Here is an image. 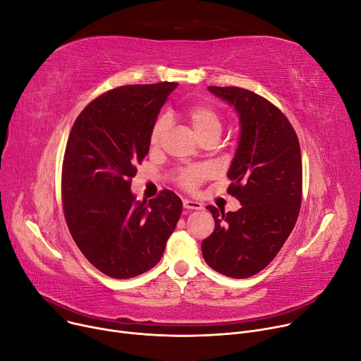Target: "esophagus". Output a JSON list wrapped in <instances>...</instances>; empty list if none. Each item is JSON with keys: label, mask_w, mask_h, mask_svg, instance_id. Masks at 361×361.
Returning a JSON list of instances; mask_svg holds the SVG:
<instances>
[{"label": "esophagus", "mask_w": 361, "mask_h": 361, "mask_svg": "<svg viewBox=\"0 0 361 361\" xmlns=\"http://www.w3.org/2000/svg\"><path fill=\"white\" fill-rule=\"evenodd\" d=\"M183 208L185 209H195V211H200L202 209V204L198 202V201H190V200H183Z\"/></svg>", "instance_id": "esophagus-1"}]
</instances>
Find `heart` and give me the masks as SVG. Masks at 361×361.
<instances>
[{"instance_id":"heart-1","label":"heart","mask_w":361,"mask_h":361,"mask_svg":"<svg viewBox=\"0 0 361 361\" xmlns=\"http://www.w3.org/2000/svg\"><path fill=\"white\" fill-rule=\"evenodd\" d=\"M186 118L193 128V131L197 133V135L201 138L202 142L208 140V138H218L221 131H223V118L218 114V111L209 105L200 104V105H193L186 111ZM169 128V117L168 116H160L149 135V142L150 146H157L164 133ZM209 176V169L207 166H188V168H182L176 171L175 173V180L176 183L186 189V190H195L198 186Z\"/></svg>"}]
</instances>
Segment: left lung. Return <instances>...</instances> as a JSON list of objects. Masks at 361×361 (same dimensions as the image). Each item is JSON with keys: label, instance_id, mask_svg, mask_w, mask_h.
<instances>
[{"label": "left lung", "instance_id": "left-lung-1", "mask_svg": "<svg viewBox=\"0 0 361 361\" xmlns=\"http://www.w3.org/2000/svg\"><path fill=\"white\" fill-rule=\"evenodd\" d=\"M233 104L241 135L228 171L227 192L241 208L209 205L215 230L202 241V256L215 271L245 279L262 271L292 233L302 202V159L298 135L282 111L237 87H208Z\"/></svg>", "mask_w": 361, "mask_h": 361}]
</instances>
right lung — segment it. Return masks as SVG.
<instances>
[{
    "instance_id": "add662e5",
    "label": "right lung",
    "mask_w": 361,
    "mask_h": 361,
    "mask_svg": "<svg viewBox=\"0 0 361 361\" xmlns=\"http://www.w3.org/2000/svg\"><path fill=\"white\" fill-rule=\"evenodd\" d=\"M176 82L126 85L91 101L75 120L62 164L68 228L88 262L114 279L154 267L182 201L169 189L135 201L131 179L149 153L150 130Z\"/></svg>"
}]
</instances>
